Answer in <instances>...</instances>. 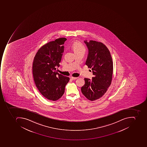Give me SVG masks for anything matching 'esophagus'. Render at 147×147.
I'll list each match as a JSON object with an SVG mask.
<instances>
[{
  "label": "esophagus",
  "instance_id": "1",
  "mask_svg": "<svg viewBox=\"0 0 147 147\" xmlns=\"http://www.w3.org/2000/svg\"><path fill=\"white\" fill-rule=\"evenodd\" d=\"M70 78H71V79L72 80H74L78 78L77 77H71Z\"/></svg>",
  "mask_w": 147,
  "mask_h": 147
}]
</instances>
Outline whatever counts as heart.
Wrapping results in <instances>:
<instances>
[{"mask_svg": "<svg viewBox=\"0 0 147 147\" xmlns=\"http://www.w3.org/2000/svg\"><path fill=\"white\" fill-rule=\"evenodd\" d=\"M73 48L75 52L77 51H82V50H86V48L84 45L82 43L80 42H76L73 43Z\"/></svg>", "mask_w": 147, "mask_h": 147, "instance_id": "heart-1", "label": "heart"}]
</instances>
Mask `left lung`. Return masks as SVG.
<instances>
[{
  "label": "left lung",
  "mask_w": 147,
  "mask_h": 147,
  "mask_svg": "<svg viewBox=\"0 0 147 147\" xmlns=\"http://www.w3.org/2000/svg\"><path fill=\"white\" fill-rule=\"evenodd\" d=\"M84 42L88 49L86 64L92 70L94 76L91 80L84 78L85 84L81 90L87 99L94 101L102 97L111 84L113 59L110 51L102 43L94 40Z\"/></svg>",
  "instance_id": "left-lung-1"
}]
</instances>
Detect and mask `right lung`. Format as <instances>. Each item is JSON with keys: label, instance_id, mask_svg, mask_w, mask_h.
<instances>
[{"label": "right lung", "instance_id": "add662e5", "mask_svg": "<svg viewBox=\"0 0 147 147\" xmlns=\"http://www.w3.org/2000/svg\"><path fill=\"white\" fill-rule=\"evenodd\" d=\"M67 39L61 38L42 46L34 59L32 71L34 83L40 93L47 99L61 98L70 78L56 72L60 66Z\"/></svg>", "mask_w": 147, "mask_h": 147}]
</instances>
